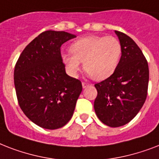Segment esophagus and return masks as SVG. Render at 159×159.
<instances>
[{
    "label": "esophagus",
    "instance_id": "1",
    "mask_svg": "<svg viewBox=\"0 0 159 159\" xmlns=\"http://www.w3.org/2000/svg\"><path fill=\"white\" fill-rule=\"evenodd\" d=\"M88 86H89V83H87V82H82V87H83V88H86V87H88Z\"/></svg>",
    "mask_w": 159,
    "mask_h": 159
}]
</instances>
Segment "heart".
<instances>
[{"instance_id":"1","label":"heart","mask_w":159,"mask_h":159,"mask_svg":"<svg viewBox=\"0 0 159 159\" xmlns=\"http://www.w3.org/2000/svg\"><path fill=\"white\" fill-rule=\"evenodd\" d=\"M70 52L61 55L70 75L76 77L83 62L85 71L93 79L103 80L116 71L122 46L118 39L113 36L91 35L73 42L70 46Z\"/></svg>"}]
</instances>
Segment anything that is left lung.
<instances>
[{
  "instance_id": "8db88e82",
  "label": "left lung",
  "mask_w": 159,
  "mask_h": 159,
  "mask_svg": "<svg viewBox=\"0 0 159 159\" xmlns=\"http://www.w3.org/2000/svg\"><path fill=\"white\" fill-rule=\"evenodd\" d=\"M122 54L116 71L96 83L94 109L102 123L120 127L132 120L145 102L148 94V62L143 52L127 34L116 30Z\"/></svg>"
}]
</instances>
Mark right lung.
I'll return each instance as SVG.
<instances>
[{"instance_id": "right-lung-1", "label": "right lung", "mask_w": 159, "mask_h": 159, "mask_svg": "<svg viewBox=\"0 0 159 159\" xmlns=\"http://www.w3.org/2000/svg\"><path fill=\"white\" fill-rule=\"evenodd\" d=\"M76 36L44 31L26 46L15 66L18 103L32 122L56 129L71 120L82 91L81 81L67 75L61 57L62 43Z\"/></svg>"}]
</instances>
